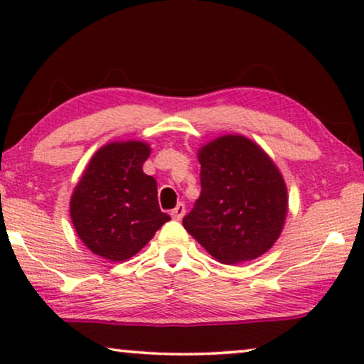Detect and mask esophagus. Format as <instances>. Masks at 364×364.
<instances>
[{"label": "esophagus", "mask_w": 364, "mask_h": 364, "mask_svg": "<svg viewBox=\"0 0 364 364\" xmlns=\"http://www.w3.org/2000/svg\"><path fill=\"white\" fill-rule=\"evenodd\" d=\"M183 213H186V205H183L182 202H178L176 208L171 210V217L173 218V220H181V218L183 217Z\"/></svg>", "instance_id": "obj_1"}]
</instances>
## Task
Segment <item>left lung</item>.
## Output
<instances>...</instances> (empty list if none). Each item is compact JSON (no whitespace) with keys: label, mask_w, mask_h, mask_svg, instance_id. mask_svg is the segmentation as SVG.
I'll use <instances>...</instances> for the list:
<instances>
[{"label":"left lung","mask_w":364,"mask_h":364,"mask_svg":"<svg viewBox=\"0 0 364 364\" xmlns=\"http://www.w3.org/2000/svg\"><path fill=\"white\" fill-rule=\"evenodd\" d=\"M200 197L183 227L218 262L260 257L283 228L287 187L275 164L243 136H223L198 151Z\"/></svg>","instance_id":"1"}]
</instances>
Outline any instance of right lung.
I'll use <instances>...</instances> for the list:
<instances>
[{
	"instance_id": "right-lung-1",
	"label": "right lung",
	"mask_w": 364,
	"mask_h": 364,
	"mask_svg": "<svg viewBox=\"0 0 364 364\" xmlns=\"http://www.w3.org/2000/svg\"><path fill=\"white\" fill-rule=\"evenodd\" d=\"M151 149L112 142L94 154L71 198V218L89 250L124 262L171 220L159 207L156 178L142 172Z\"/></svg>"
}]
</instances>
